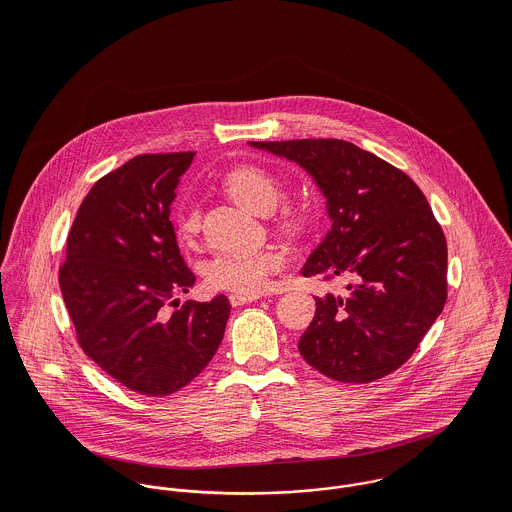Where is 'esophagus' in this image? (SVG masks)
Listing matches in <instances>:
<instances>
[{
    "instance_id": "esophagus-1",
    "label": "esophagus",
    "mask_w": 512,
    "mask_h": 512,
    "mask_svg": "<svg viewBox=\"0 0 512 512\" xmlns=\"http://www.w3.org/2000/svg\"><path fill=\"white\" fill-rule=\"evenodd\" d=\"M260 295L258 293H252V295H242V293H232L228 295V301L232 307H238V305H244V303H252V301H258Z\"/></svg>"
}]
</instances>
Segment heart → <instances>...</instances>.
<instances>
[{
	"mask_svg": "<svg viewBox=\"0 0 512 512\" xmlns=\"http://www.w3.org/2000/svg\"><path fill=\"white\" fill-rule=\"evenodd\" d=\"M228 195L256 215L274 213L282 197V183L258 165H242L224 179ZM199 209L187 201L175 211V230L181 238H191L199 230ZM297 224V219H292ZM282 266V258L272 250H236L220 252L205 266L207 284L215 290L252 295L260 293L274 272Z\"/></svg>",
	"mask_w": 512,
	"mask_h": 512,
	"instance_id": "b5f03b06",
	"label": "heart"
}]
</instances>
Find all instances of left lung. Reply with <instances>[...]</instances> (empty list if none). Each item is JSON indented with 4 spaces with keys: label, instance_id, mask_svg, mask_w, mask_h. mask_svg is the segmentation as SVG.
Here are the masks:
<instances>
[{
    "label": "left lung",
    "instance_id": "8db88e82",
    "mask_svg": "<svg viewBox=\"0 0 512 512\" xmlns=\"http://www.w3.org/2000/svg\"><path fill=\"white\" fill-rule=\"evenodd\" d=\"M297 163L325 197L331 230L301 274L347 278L343 295L315 297L301 357L339 382L365 384L404 365L447 297V246L420 187L343 140L248 142Z\"/></svg>",
    "mask_w": 512,
    "mask_h": 512
}]
</instances>
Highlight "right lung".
<instances>
[{
    "label": "right lung",
    "instance_id": "1",
    "mask_svg": "<svg viewBox=\"0 0 512 512\" xmlns=\"http://www.w3.org/2000/svg\"><path fill=\"white\" fill-rule=\"evenodd\" d=\"M193 157L138 155L102 177L76 213L59 276L82 351L146 396L173 394L201 374L230 315L222 293L167 309L195 284L169 220Z\"/></svg>",
    "mask_w": 512,
    "mask_h": 512
}]
</instances>
